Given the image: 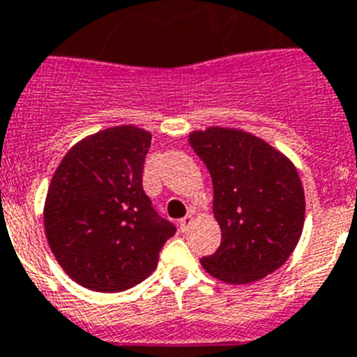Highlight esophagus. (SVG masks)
I'll return each instance as SVG.
<instances>
[{
	"mask_svg": "<svg viewBox=\"0 0 357 357\" xmlns=\"http://www.w3.org/2000/svg\"><path fill=\"white\" fill-rule=\"evenodd\" d=\"M192 225H194V215H192V213H188V215H185L183 219H179V230L181 231H187Z\"/></svg>",
	"mask_w": 357,
	"mask_h": 357,
	"instance_id": "34e87169",
	"label": "esophagus"
}]
</instances>
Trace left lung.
I'll list each match as a JSON object with an SVG mask.
<instances>
[{"instance_id": "left-lung-1", "label": "left lung", "mask_w": 357, "mask_h": 357, "mask_svg": "<svg viewBox=\"0 0 357 357\" xmlns=\"http://www.w3.org/2000/svg\"><path fill=\"white\" fill-rule=\"evenodd\" d=\"M208 169L221 246L201 259L217 280L246 286L286 264L298 244L305 196L293 161L277 147L235 127L188 135Z\"/></svg>"}]
</instances>
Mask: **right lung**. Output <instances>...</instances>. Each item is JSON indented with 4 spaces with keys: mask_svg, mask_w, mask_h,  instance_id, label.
I'll use <instances>...</instances> for the list:
<instances>
[{
    "mask_svg": "<svg viewBox=\"0 0 357 357\" xmlns=\"http://www.w3.org/2000/svg\"><path fill=\"white\" fill-rule=\"evenodd\" d=\"M153 135L114 126L77 142L61 160L43 208L50 250L71 280L98 293L135 287L158 266L174 225L142 187Z\"/></svg>",
    "mask_w": 357,
    "mask_h": 357,
    "instance_id": "add662e5",
    "label": "right lung"
}]
</instances>
